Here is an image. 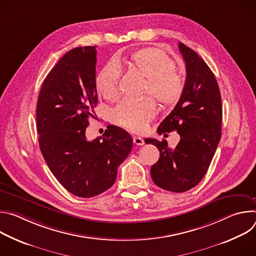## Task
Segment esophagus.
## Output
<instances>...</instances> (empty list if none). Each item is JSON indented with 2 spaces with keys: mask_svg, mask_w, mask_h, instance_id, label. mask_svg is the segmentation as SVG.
Returning a JSON list of instances; mask_svg holds the SVG:
<instances>
[{
  "mask_svg": "<svg viewBox=\"0 0 256 256\" xmlns=\"http://www.w3.org/2000/svg\"><path fill=\"white\" fill-rule=\"evenodd\" d=\"M132 142H134V144H136V146H142V144H144V140H142L140 136H132Z\"/></svg>",
  "mask_w": 256,
  "mask_h": 256,
  "instance_id": "34e87169",
  "label": "esophagus"
}]
</instances>
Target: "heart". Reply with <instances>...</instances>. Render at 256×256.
Returning a JSON list of instances; mask_svg holds the SVG:
<instances>
[{
    "mask_svg": "<svg viewBox=\"0 0 256 256\" xmlns=\"http://www.w3.org/2000/svg\"><path fill=\"white\" fill-rule=\"evenodd\" d=\"M128 64L148 79L144 94H151L164 107L178 103L184 90V82L175 70L174 62L165 52L153 48L140 50L130 56ZM120 75V64L116 60L106 62L99 72L96 87L106 100L114 101L118 98ZM155 116V102L152 98H144L122 101L112 109L110 120L118 126L140 132L146 130Z\"/></svg>",
    "mask_w": 256,
    "mask_h": 256,
    "instance_id": "obj_1",
    "label": "heart"
}]
</instances>
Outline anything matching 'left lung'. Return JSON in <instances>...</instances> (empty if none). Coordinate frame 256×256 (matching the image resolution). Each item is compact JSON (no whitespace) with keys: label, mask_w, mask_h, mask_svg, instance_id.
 Instances as JSON below:
<instances>
[{"label":"left lung","mask_w":256,"mask_h":256,"mask_svg":"<svg viewBox=\"0 0 256 256\" xmlns=\"http://www.w3.org/2000/svg\"><path fill=\"white\" fill-rule=\"evenodd\" d=\"M179 50L186 68L182 96L173 110L160 124L157 132L176 130L180 140L176 148H168L166 140L146 138L160 152L151 167L154 184L168 192H184L194 188L206 173L221 140L222 100L212 70L198 54L179 42Z\"/></svg>","instance_id":"obj_1"}]
</instances>
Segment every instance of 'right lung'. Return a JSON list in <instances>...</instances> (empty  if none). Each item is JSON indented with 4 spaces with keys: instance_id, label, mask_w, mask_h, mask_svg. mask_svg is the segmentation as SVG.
I'll use <instances>...</instances> for the list:
<instances>
[{
    "instance_id": "add662e5",
    "label": "right lung",
    "mask_w": 256,
    "mask_h": 256,
    "mask_svg": "<svg viewBox=\"0 0 256 256\" xmlns=\"http://www.w3.org/2000/svg\"><path fill=\"white\" fill-rule=\"evenodd\" d=\"M95 48L68 52L44 79L36 106L40 148L48 168L68 192L87 198L114 186L132 147V136L116 126L86 138L98 103Z\"/></svg>"
}]
</instances>
